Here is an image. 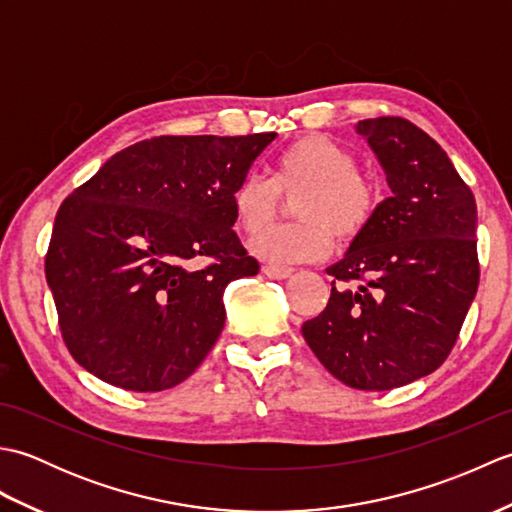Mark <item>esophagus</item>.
Here are the masks:
<instances>
[{
  "instance_id": "obj_1",
  "label": "esophagus",
  "mask_w": 512,
  "mask_h": 512,
  "mask_svg": "<svg viewBox=\"0 0 512 512\" xmlns=\"http://www.w3.org/2000/svg\"><path fill=\"white\" fill-rule=\"evenodd\" d=\"M264 275L270 279H286L292 275V268L290 266H275V264H266L264 268Z\"/></svg>"
}]
</instances>
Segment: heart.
Returning <instances> with one entry per match:
<instances>
[{
  "label": "heart",
  "mask_w": 512,
  "mask_h": 512,
  "mask_svg": "<svg viewBox=\"0 0 512 512\" xmlns=\"http://www.w3.org/2000/svg\"><path fill=\"white\" fill-rule=\"evenodd\" d=\"M294 197L290 227L255 237L253 253L266 262H314L332 250L334 235L347 244L361 237L383 204V187L356 169L354 156L328 136H303L277 154L273 178L246 176L231 191V211L239 231L261 233L280 210V195Z\"/></svg>",
  "instance_id": "heart-1"
}]
</instances>
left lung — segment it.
<instances>
[{"label": "left lung", "mask_w": 512, "mask_h": 512, "mask_svg": "<svg viewBox=\"0 0 512 512\" xmlns=\"http://www.w3.org/2000/svg\"><path fill=\"white\" fill-rule=\"evenodd\" d=\"M391 198L354 239L325 310L301 325L341 383L385 391L447 361L480 284L475 198L444 149L400 116L358 121Z\"/></svg>", "instance_id": "8db88e82"}]
</instances>
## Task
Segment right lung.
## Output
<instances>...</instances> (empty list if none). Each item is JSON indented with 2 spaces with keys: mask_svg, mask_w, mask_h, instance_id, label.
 I'll list each match as a JSON object with an SVG mask.
<instances>
[{
  "mask_svg": "<svg viewBox=\"0 0 512 512\" xmlns=\"http://www.w3.org/2000/svg\"><path fill=\"white\" fill-rule=\"evenodd\" d=\"M275 136L140 140L63 200L46 281L76 363L127 391L198 369L224 328V288L259 273L231 191Z\"/></svg>",
  "mask_w": 512,
  "mask_h": 512,
  "instance_id": "right-lung-1",
  "label": "right lung"
}]
</instances>
